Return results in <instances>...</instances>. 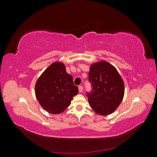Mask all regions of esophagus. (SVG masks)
I'll return each mask as SVG.
<instances>
[{"mask_svg":"<svg viewBox=\"0 0 157 157\" xmlns=\"http://www.w3.org/2000/svg\"><path fill=\"white\" fill-rule=\"evenodd\" d=\"M78 90H79V92L81 93L83 91V86H78Z\"/></svg>","mask_w":157,"mask_h":157,"instance_id":"34e87169","label":"esophagus"}]
</instances>
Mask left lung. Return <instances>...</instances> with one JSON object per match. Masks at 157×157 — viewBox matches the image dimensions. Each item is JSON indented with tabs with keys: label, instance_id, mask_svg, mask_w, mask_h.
<instances>
[{
	"label": "left lung",
	"instance_id": "obj_1",
	"mask_svg": "<svg viewBox=\"0 0 157 157\" xmlns=\"http://www.w3.org/2000/svg\"><path fill=\"white\" fill-rule=\"evenodd\" d=\"M92 90L87 93L90 107L98 115L105 116L115 111L124 94V81L116 68L106 61L91 65L88 73Z\"/></svg>",
	"mask_w": 157,
	"mask_h": 157
}]
</instances>
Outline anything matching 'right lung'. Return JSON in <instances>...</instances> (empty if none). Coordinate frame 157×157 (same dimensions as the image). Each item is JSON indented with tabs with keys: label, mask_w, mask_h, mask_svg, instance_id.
Returning <instances> with one entry per match:
<instances>
[{
	"label": "right lung",
	"mask_w": 157,
	"mask_h": 157,
	"mask_svg": "<svg viewBox=\"0 0 157 157\" xmlns=\"http://www.w3.org/2000/svg\"><path fill=\"white\" fill-rule=\"evenodd\" d=\"M78 92L73 77L66 71L65 64L54 62L47 68L35 84V95L44 110L52 114L64 111Z\"/></svg>",
	"instance_id": "obj_1"
}]
</instances>
